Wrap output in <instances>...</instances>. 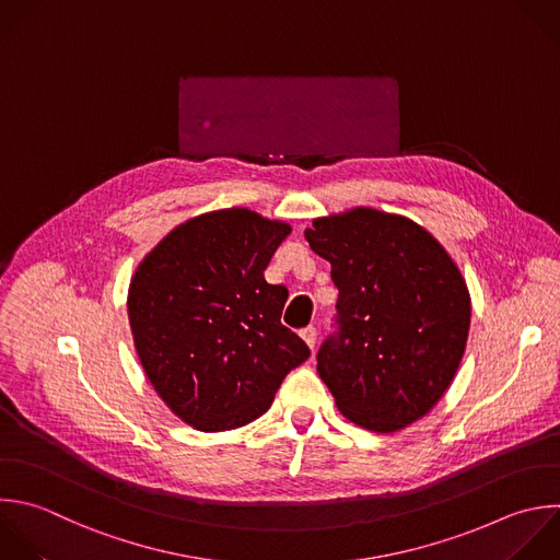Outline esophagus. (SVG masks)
<instances>
[{
    "mask_svg": "<svg viewBox=\"0 0 560 560\" xmlns=\"http://www.w3.org/2000/svg\"><path fill=\"white\" fill-rule=\"evenodd\" d=\"M300 335H302V339L308 343V348L313 350L315 343H317V328H315V326H306V328L300 330Z\"/></svg>",
    "mask_w": 560,
    "mask_h": 560,
    "instance_id": "1",
    "label": "esophagus"
}]
</instances>
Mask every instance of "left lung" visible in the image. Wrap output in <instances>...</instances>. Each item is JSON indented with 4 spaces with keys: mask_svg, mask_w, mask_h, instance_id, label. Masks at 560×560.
<instances>
[{
    "mask_svg": "<svg viewBox=\"0 0 560 560\" xmlns=\"http://www.w3.org/2000/svg\"><path fill=\"white\" fill-rule=\"evenodd\" d=\"M339 289L317 372L339 411L378 433L424 416L451 385L470 326L466 282L444 247L405 217L372 208L304 232Z\"/></svg>",
    "mask_w": 560,
    "mask_h": 560,
    "instance_id": "obj_1",
    "label": "left lung"
}]
</instances>
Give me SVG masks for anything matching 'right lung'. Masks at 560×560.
<instances>
[{
  "label": "right lung",
  "mask_w": 560,
  "mask_h": 560,
  "mask_svg": "<svg viewBox=\"0 0 560 560\" xmlns=\"http://www.w3.org/2000/svg\"><path fill=\"white\" fill-rule=\"evenodd\" d=\"M289 232L245 208L201 214L175 228L131 280L127 308L142 368L199 431L262 416L311 354L280 322L287 287L265 280Z\"/></svg>",
  "instance_id": "1"
}]
</instances>
